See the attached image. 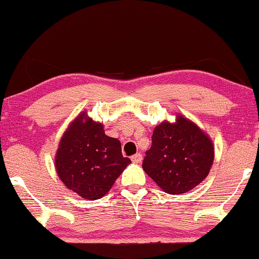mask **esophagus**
<instances>
[{"label":"esophagus","mask_w":259,"mask_h":259,"mask_svg":"<svg viewBox=\"0 0 259 259\" xmlns=\"http://www.w3.org/2000/svg\"><path fill=\"white\" fill-rule=\"evenodd\" d=\"M132 160H133V163H136V164H138V163H141L142 162V154L141 153L134 154V156L132 157Z\"/></svg>","instance_id":"1"}]
</instances>
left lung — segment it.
Listing matches in <instances>:
<instances>
[{"mask_svg": "<svg viewBox=\"0 0 259 259\" xmlns=\"http://www.w3.org/2000/svg\"><path fill=\"white\" fill-rule=\"evenodd\" d=\"M214 145L209 135L183 114L174 123L163 120L153 130L152 146L142 168L164 192L185 194L209 174Z\"/></svg>", "mask_w": 259, "mask_h": 259, "instance_id": "1", "label": "left lung"}]
</instances>
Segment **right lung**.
Returning <instances> with one entry per match:
<instances>
[{
	"label": "right lung",
	"mask_w": 259,
	"mask_h": 259,
	"mask_svg": "<svg viewBox=\"0 0 259 259\" xmlns=\"http://www.w3.org/2000/svg\"><path fill=\"white\" fill-rule=\"evenodd\" d=\"M132 163L118 139L107 136L102 123L81 112L67 127L55 157L58 178L85 200L103 197Z\"/></svg>",
	"instance_id": "obj_1"
}]
</instances>
